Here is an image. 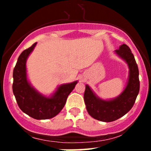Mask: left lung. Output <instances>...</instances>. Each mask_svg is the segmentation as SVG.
<instances>
[{
	"label": "left lung",
	"mask_w": 151,
	"mask_h": 151,
	"mask_svg": "<svg viewBox=\"0 0 151 151\" xmlns=\"http://www.w3.org/2000/svg\"><path fill=\"white\" fill-rule=\"evenodd\" d=\"M115 52L127 63L129 69V81L123 92L113 99L104 100L86 84L84 94L88 113L93 119L104 122L116 121L127 114L134 104L140 89L138 65L129 46L123 44Z\"/></svg>",
	"instance_id": "1"
}]
</instances>
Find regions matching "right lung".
I'll use <instances>...</instances> for the list:
<instances>
[{"label": "right lung", "instance_id": "right-lung-1", "mask_svg": "<svg viewBox=\"0 0 151 151\" xmlns=\"http://www.w3.org/2000/svg\"><path fill=\"white\" fill-rule=\"evenodd\" d=\"M36 44L24 50L19 56L13 70V91L19 108L30 117L40 120L51 119L61 111L78 81L62 84L50 97L35 89L27 80L26 61Z\"/></svg>", "mask_w": 151, "mask_h": 151}]
</instances>
